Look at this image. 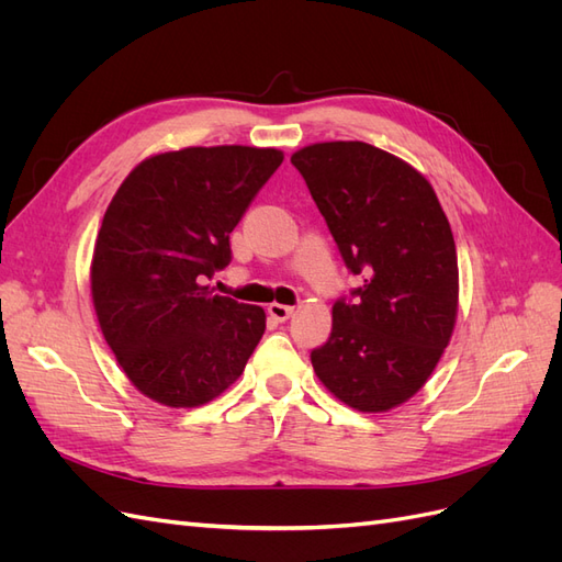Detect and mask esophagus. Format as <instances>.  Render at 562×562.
Segmentation results:
<instances>
[{
  "instance_id": "esophagus-1",
  "label": "esophagus",
  "mask_w": 562,
  "mask_h": 562,
  "mask_svg": "<svg viewBox=\"0 0 562 562\" xmlns=\"http://www.w3.org/2000/svg\"><path fill=\"white\" fill-rule=\"evenodd\" d=\"M267 312L271 318H277V321H288L293 316V307H285V304H279V302H271Z\"/></svg>"
}]
</instances>
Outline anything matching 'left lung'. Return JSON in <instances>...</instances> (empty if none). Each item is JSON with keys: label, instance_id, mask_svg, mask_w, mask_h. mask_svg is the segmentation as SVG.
<instances>
[{"label": "left lung", "instance_id": "1", "mask_svg": "<svg viewBox=\"0 0 562 562\" xmlns=\"http://www.w3.org/2000/svg\"><path fill=\"white\" fill-rule=\"evenodd\" d=\"M363 285L333 304L318 380L361 413H384L424 386L448 347L459 271L448 217L427 178L368 143H318L291 157Z\"/></svg>", "mask_w": 562, "mask_h": 562}]
</instances>
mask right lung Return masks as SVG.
<instances>
[{"label": "right lung", "mask_w": 562, "mask_h": 562, "mask_svg": "<svg viewBox=\"0 0 562 562\" xmlns=\"http://www.w3.org/2000/svg\"><path fill=\"white\" fill-rule=\"evenodd\" d=\"M279 149L187 147L135 166L98 232L91 293L100 328L145 396L194 407L239 380L265 312L206 285L232 262L229 234L277 173Z\"/></svg>", "instance_id": "add662e5"}]
</instances>
